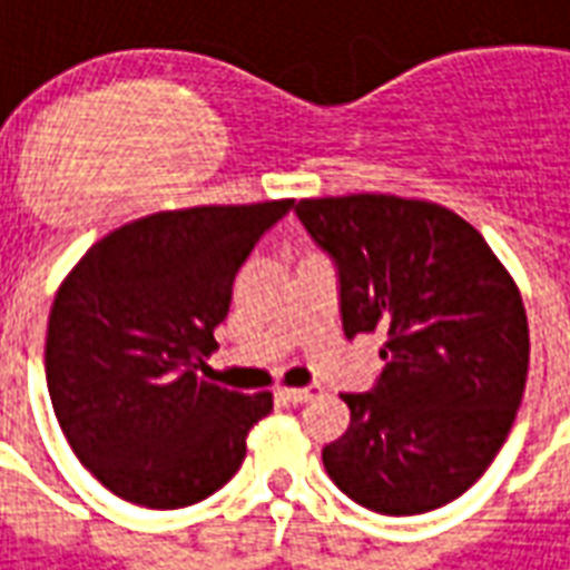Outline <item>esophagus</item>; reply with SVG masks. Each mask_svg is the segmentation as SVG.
<instances>
[{
    "label": "esophagus",
    "mask_w": 570,
    "mask_h": 570,
    "mask_svg": "<svg viewBox=\"0 0 570 570\" xmlns=\"http://www.w3.org/2000/svg\"><path fill=\"white\" fill-rule=\"evenodd\" d=\"M322 393L320 384H311V387H284L277 390V396L284 399V402H293V405H302V402H311Z\"/></svg>",
    "instance_id": "34e87169"
}]
</instances>
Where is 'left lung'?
Instances as JSON below:
<instances>
[{
	"label": "left lung",
	"mask_w": 570,
	"mask_h": 570,
	"mask_svg": "<svg viewBox=\"0 0 570 570\" xmlns=\"http://www.w3.org/2000/svg\"><path fill=\"white\" fill-rule=\"evenodd\" d=\"M295 215L337 266L346 337L381 328L379 381L343 393L346 434L322 450L334 485L379 514H423L494 461L523 399L530 328L482 233L429 200L346 195Z\"/></svg>",
	"instance_id": "8db88e82"
}]
</instances>
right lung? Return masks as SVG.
I'll list each match as a JSON object with an SVG mask.
<instances>
[{
  "mask_svg": "<svg viewBox=\"0 0 570 570\" xmlns=\"http://www.w3.org/2000/svg\"><path fill=\"white\" fill-rule=\"evenodd\" d=\"M293 200L191 206L124 224L88 248L58 289L47 328V387L76 459L111 494L183 509L245 461L272 393L197 379L218 348L233 281Z\"/></svg>",
  "mask_w": 570,
  "mask_h": 570,
  "instance_id": "right-lung-1",
  "label": "right lung"
}]
</instances>
